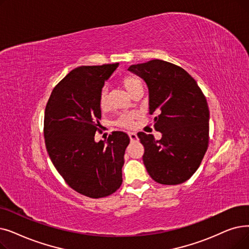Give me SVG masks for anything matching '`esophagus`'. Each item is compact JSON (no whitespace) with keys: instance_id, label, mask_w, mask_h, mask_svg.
<instances>
[{"instance_id":"34e87169","label":"esophagus","mask_w":249,"mask_h":249,"mask_svg":"<svg viewBox=\"0 0 249 249\" xmlns=\"http://www.w3.org/2000/svg\"><path fill=\"white\" fill-rule=\"evenodd\" d=\"M128 135H129V138H130L131 142H137V135L136 133L134 132H128Z\"/></svg>"}]
</instances>
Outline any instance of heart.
<instances>
[{"instance_id": "1", "label": "heart", "mask_w": 249, "mask_h": 249, "mask_svg": "<svg viewBox=\"0 0 249 249\" xmlns=\"http://www.w3.org/2000/svg\"><path fill=\"white\" fill-rule=\"evenodd\" d=\"M122 85L123 88L126 89V91L130 94V96L138 89H143V84L142 80L133 77V76H126L122 79ZM99 106L101 107V110L105 111L107 107V92L106 89H104L99 98ZM133 114H124L122 115L118 120V124L122 126V127H132L133 126V119H134Z\"/></svg>"}]
</instances>
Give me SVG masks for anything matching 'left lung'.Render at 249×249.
Here are the masks:
<instances>
[{"label": "left lung", "instance_id": "8db88e82", "mask_svg": "<svg viewBox=\"0 0 249 249\" xmlns=\"http://www.w3.org/2000/svg\"><path fill=\"white\" fill-rule=\"evenodd\" d=\"M128 71L142 78L148 89L149 114H157L156 140L137 136L144 146L143 164L149 176L165 185L188 180L198 169L209 143L210 111L196 81L176 65L151 60L131 65Z\"/></svg>", "mask_w": 249, "mask_h": 249}]
</instances>
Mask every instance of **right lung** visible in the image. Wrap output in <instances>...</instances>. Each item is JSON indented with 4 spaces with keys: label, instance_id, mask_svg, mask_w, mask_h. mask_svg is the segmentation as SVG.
<instances>
[{
    "label": "right lung",
    "instance_id": "right-lung-1",
    "mask_svg": "<svg viewBox=\"0 0 249 249\" xmlns=\"http://www.w3.org/2000/svg\"><path fill=\"white\" fill-rule=\"evenodd\" d=\"M119 64L81 66L56 86L45 111V140L53 165L68 185L91 198L114 193L122 184L125 149L130 139L115 131L96 142L102 110L99 98Z\"/></svg>",
    "mask_w": 249,
    "mask_h": 249
}]
</instances>
